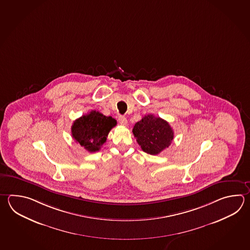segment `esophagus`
I'll list each match as a JSON object with an SVG mask.
<instances>
[{
  "label": "esophagus",
  "mask_w": 250,
  "mask_h": 250,
  "mask_svg": "<svg viewBox=\"0 0 250 250\" xmlns=\"http://www.w3.org/2000/svg\"><path fill=\"white\" fill-rule=\"evenodd\" d=\"M118 122H119L120 125H127V119L124 117V116H119L118 117Z\"/></svg>",
  "instance_id": "1"
}]
</instances>
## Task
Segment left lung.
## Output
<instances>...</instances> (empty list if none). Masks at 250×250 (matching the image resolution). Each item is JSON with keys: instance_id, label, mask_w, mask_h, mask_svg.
<instances>
[{"instance_id": "left-lung-1", "label": "left lung", "mask_w": 250, "mask_h": 250, "mask_svg": "<svg viewBox=\"0 0 250 250\" xmlns=\"http://www.w3.org/2000/svg\"><path fill=\"white\" fill-rule=\"evenodd\" d=\"M134 137L144 152L158 155L168 148L173 139V131L168 123L160 117L147 115L134 125Z\"/></svg>"}]
</instances>
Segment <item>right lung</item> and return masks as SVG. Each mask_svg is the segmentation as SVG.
Wrapping results in <instances>:
<instances>
[{
  "label": "right lung",
  "instance_id": "add662e5",
  "mask_svg": "<svg viewBox=\"0 0 250 250\" xmlns=\"http://www.w3.org/2000/svg\"><path fill=\"white\" fill-rule=\"evenodd\" d=\"M117 121L112 117L92 110L77 118L71 127L72 136L89 152L99 151Z\"/></svg>",
  "mask_w": 250,
  "mask_h": 250
}]
</instances>
